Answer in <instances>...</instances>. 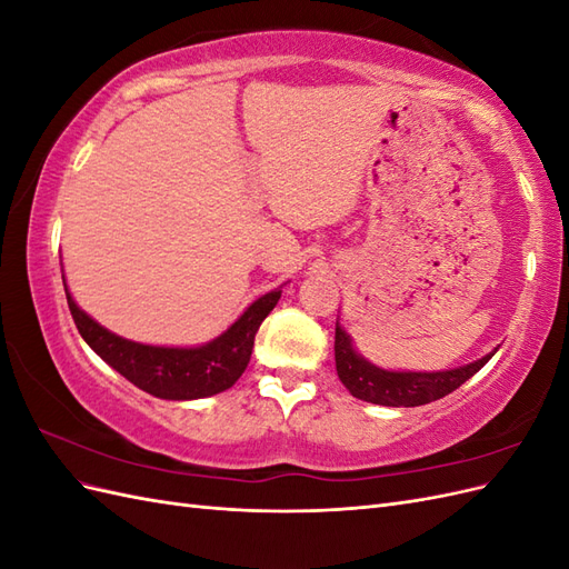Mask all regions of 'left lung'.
Instances as JSON below:
<instances>
[{
  "instance_id": "obj_1",
  "label": "left lung",
  "mask_w": 569,
  "mask_h": 569,
  "mask_svg": "<svg viewBox=\"0 0 569 569\" xmlns=\"http://www.w3.org/2000/svg\"><path fill=\"white\" fill-rule=\"evenodd\" d=\"M496 351L498 349L472 360L468 366H458L451 370H385L358 353L351 335L343 330L339 320L335 330V360L341 385L360 401L391 408H416L443 399V396L456 391L462 382H468L475 372L485 368Z\"/></svg>"
}]
</instances>
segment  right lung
Masks as SVG:
<instances>
[{
	"instance_id": "1",
	"label": "right lung",
	"mask_w": 569,
	"mask_h": 569,
	"mask_svg": "<svg viewBox=\"0 0 569 569\" xmlns=\"http://www.w3.org/2000/svg\"><path fill=\"white\" fill-rule=\"evenodd\" d=\"M63 289L88 347L128 382L166 401H194L230 389L249 366L258 327L282 295V287H278L258 297L226 332L199 347H153L113 335L82 311L66 280Z\"/></svg>"
}]
</instances>
